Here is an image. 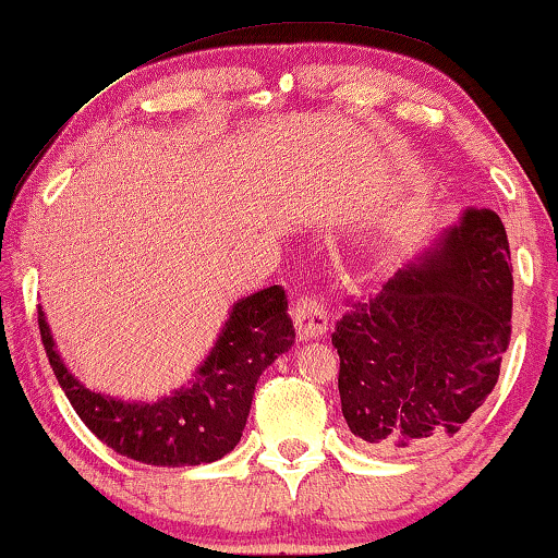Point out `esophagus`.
Returning a JSON list of instances; mask_svg holds the SVG:
<instances>
[{
  "instance_id": "1",
  "label": "esophagus",
  "mask_w": 558,
  "mask_h": 558,
  "mask_svg": "<svg viewBox=\"0 0 558 558\" xmlns=\"http://www.w3.org/2000/svg\"><path fill=\"white\" fill-rule=\"evenodd\" d=\"M293 322L299 340H319L324 331L329 329L327 306L316 295H301V299H295Z\"/></svg>"
}]
</instances>
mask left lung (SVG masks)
Masks as SVG:
<instances>
[{"label":"left lung","mask_w":558,"mask_h":558,"mask_svg":"<svg viewBox=\"0 0 558 558\" xmlns=\"http://www.w3.org/2000/svg\"><path fill=\"white\" fill-rule=\"evenodd\" d=\"M510 319L505 227L495 210L469 208L433 250L337 322L331 344L350 433L380 453L446 442L495 389Z\"/></svg>","instance_id":"1"}]
</instances>
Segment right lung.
Wrapping results in <instances>:
<instances>
[{
  "mask_svg": "<svg viewBox=\"0 0 558 558\" xmlns=\"http://www.w3.org/2000/svg\"><path fill=\"white\" fill-rule=\"evenodd\" d=\"M38 327L48 363L84 425L116 453L167 469L201 466L231 453L242 440L259 376L295 342L286 291L263 288L231 306L214 350L187 386L157 401H123L72 376L40 306Z\"/></svg>",
  "mask_w": 558,
  "mask_h": 558,
  "instance_id": "1",
  "label": "right lung"
}]
</instances>
